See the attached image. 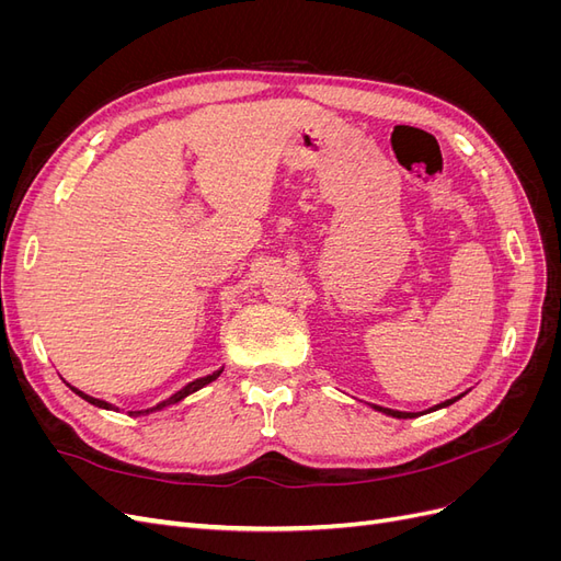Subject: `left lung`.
Here are the masks:
<instances>
[{
	"instance_id": "obj_1",
	"label": "left lung",
	"mask_w": 561,
	"mask_h": 561,
	"mask_svg": "<svg viewBox=\"0 0 561 561\" xmlns=\"http://www.w3.org/2000/svg\"><path fill=\"white\" fill-rule=\"evenodd\" d=\"M468 393V390H466ZM466 393H461V396H456V398H451V400H445V402H439V404H435V407H431V410H426V412H437V410H443V407H449V404H454L456 400H461ZM371 410L375 412H381V414H386V416H393V419H416L419 414H423V412H396V410H388V407H379V404H371Z\"/></svg>"
}]
</instances>
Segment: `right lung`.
Masks as SVG:
<instances>
[{"instance_id": "add662e5", "label": "right lung", "mask_w": 561, "mask_h": 561, "mask_svg": "<svg viewBox=\"0 0 561 561\" xmlns=\"http://www.w3.org/2000/svg\"><path fill=\"white\" fill-rule=\"evenodd\" d=\"M222 369L225 367H219V369H215L213 375H206V377H198V379H194V381H190L186 386H182L178 393H173L171 398H165V400H161L159 404H154V407H147V410H130L128 412V416H142V414H151V412H159V410H165V407H171V404H178V402H182L186 396H192V393H196V390H201L203 386H208V383H213L219 375H222ZM75 393L79 396V398H83L87 402H91V404H95V407H100V410H110V412H118V407H114V404H110V402H105V400H98V398H91V396H87L83 393V390H79V388H75V386H70Z\"/></svg>"}]
</instances>
